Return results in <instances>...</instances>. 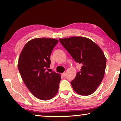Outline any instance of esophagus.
<instances>
[{
    "label": "esophagus",
    "mask_w": 121,
    "mask_h": 121,
    "mask_svg": "<svg viewBox=\"0 0 121 121\" xmlns=\"http://www.w3.org/2000/svg\"><path fill=\"white\" fill-rule=\"evenodd\" d=\"M62 76H66V73H62Z\"/></svg>",
    "instance_id": "1"
}]
</instances>
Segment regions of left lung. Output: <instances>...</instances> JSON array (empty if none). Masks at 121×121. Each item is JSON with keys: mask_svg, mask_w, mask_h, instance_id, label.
Instances as JSON below:
<instances>
[{"mask_svg": "<svg viewBox=\"0 0 121 121\" xmlns=\"http://www.w3.org/2000/svg\"><path fill=\"white\" fill-rule=\"evenodd\" d=\"M59 41L76 62L82 65L81 71L71 82L73 90L82 95L92 94L105 75L106 58L101 48L84 37L61 38Z\"/></svg>", "mask_w": 121, "mask_h": 121, "instance_id": "8db88e82", "label": "left lung"}]
</instances>
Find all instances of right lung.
<instances>
[{"instance_id":"right-lung-1","label":"right lung","mask_w":121,"mask_h":121,"mask_svg":"<svg viewBox=\"0 0 121 121\" xmlns=\"http://www.w3.org/2000/svg\"><path fill=\"white\" fill-rule=\"evenodd\" d=\"M58 40L38 38L30 40L20 53L18 68L22 79L35 97L42 100L52 99L58 93L61 75L47 71L50 56Z\"/></svg>"}]
</instances>
